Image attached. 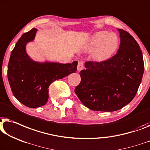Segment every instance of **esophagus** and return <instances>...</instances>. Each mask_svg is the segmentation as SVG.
<instances>
[{
  "mask_svg": "<svg viewBox=\"0 0 150 150\" xmlns=\"http://www.w3.org/2000/svg\"><path fill=\"white\" fill-rule=\"evenodd\" d=\"M84 68V64L82 62H79V64H78V66H77V70L79 71H81L82 70H83Z\"/></svg>",
  "mask_w": 150,
  "mask_h": 150,
  "instance_id": "esophagus-1",
  "label": "esophagus"
}]
</instances>
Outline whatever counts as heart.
<instances>
[{"label":"heart","mask_w":150,"mask_h":150,"mask_svg":"<svg viewBox=\"0 0 150 150\" xmlns=\"http://www.w3.org/2000/svg\"><path fill=\"white\" fill-rule=\"evenodd\" d=\"M120 40L117 34L106 30H101L93 34L82 44L84 52H91L93 61L103 63L114 57L120 47Z\"/></svg>","instance_id":"obj_1"}]
</instances>
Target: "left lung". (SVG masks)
I'll list each match as a JSON object with an SVG mask.
<instances>
[{"label":"left lung","mask_w":150,"mask_h":150,"mask_svg":"<svg viewBox=\"0 0 150 150\" xmlns=\"http://www.w3.org/2000/svg\"><path fill=\"white\" fill-rule=\"evenodd\" d=\"M120 45L108 62H86L75 93L91 110L114 112L133 100L142 80L144 63L139 45L129 33L118 29Z\"/></svg>","instance_id":"left-lung-1"}]
</instances>
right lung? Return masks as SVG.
Here are the masks:
<instances>
[{
	"instance_id": "obj_1",
	"label": "right lung",
	"mask_w": 150,
	"mask_h": 150,
	"mask_svg": "<svg viewBox=\"0 0 150 150\" xmlns=\"http://www.w3.org/2000/svg\"><path fill=\"white\" fill-rule=\"evenodd\" d=\"M37 29L34 28L24 33L17 41L11 53L7 76L15 97L30 108L46 104L49 98V86L56 80L74 73L78 62L71 64L38 62L26 53V45L35 38Z\"/></svg>"
}]
</instances>
